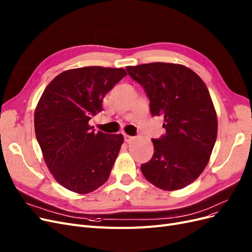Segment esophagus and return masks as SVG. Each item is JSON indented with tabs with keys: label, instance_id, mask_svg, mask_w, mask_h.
<instances>
[{
	"label": "esophagus",
	"instance_id": "esophagus-1",
	"mask_svg": "<svg viewBox=\"0 0 252 252\" xmlns=\"http://www.w3.org/2000/svg\"><path fill=\"white\" fill-rule=\"evenodd\" d=\"M134 137H132V136H128V135H125V141L126 142V143H131V142H133L134 141Z\"/></svg>",
	"mask_w": 252,
	"mask_h": 252
}]
</instances>
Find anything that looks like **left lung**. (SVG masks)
Listing matches in <instances>:
<instances>
[{
	"mask_svg": "<svg viewBox=\"0 0 252 252\" xmlns=\"http://www.w3.org/2000/svg\"><path fill=\"white\" fill-rule=\"evenodd\" d=\"M126 70L144 88L153 116L163 117L166 129L152 140L154 155L141 171L162 190L183 189L206 168L217 139V114L206 84L182 64L154 62Z\"/></svg>",
	"mask_w": 252,
	"mask_h": 252,
	"instance_id": "8db88e82",
	"label": "left lung"
}]
</instances>
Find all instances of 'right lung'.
<instances>
[{
    "label": "right lung",
    "instance_id": "obj_1",
    "mask_svg": "<svg viewBox=\"0 0 252 252\" xmlns=\"http://www.w3.org/2000/svg\"><path fill=\"white\" fill-rule=\"evenodd\" d=\"M124 68L86 66L55 77L40 96L34 127L43 160L62 187L79 194L104 185L124 143L121 134L94 133L89 125Z\"/></svg>",
    "mask_w": 252,
    "mask_h": 252
}]
</instances>
